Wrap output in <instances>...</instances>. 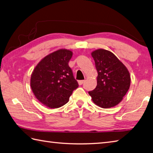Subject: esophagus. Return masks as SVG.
Here are the masks:
<instances>
[{
    "label": "esophagus",
    "mask_w": 153,
    "mask_h": 153,
    "mask_svg": "<svg viewBox=\"0 0 153 153\" xmlns=\"http://www.w3.org/2000/svg\"><path fill=\"white\" fill-rule=\"evenodd\" d=\"M84 82L85 80H79V81H78V84L79 85H82L84 83Z\"/></svg>",
    "instance_id": "obj_1"
}]
</instances>
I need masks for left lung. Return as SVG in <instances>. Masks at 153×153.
<instances>
[{
	"label": "left lung",
	"mask_w": 153,
	"mask_h": 153,
	"mask_svg": "<svg viewBox=\"0 0 153 153\" xmlns=\"http://www.w3.org/2000/svg\"><path fill=\"white\" fill-rule=\"evenodd\" d=\"M98 71L97 86L88 91L98 106L109 108L123 100L130 85V76L125 65L108 50L100 49L91 53Z\"/></svg>",
	"instance_id": "obj_1"
}]
</instances>
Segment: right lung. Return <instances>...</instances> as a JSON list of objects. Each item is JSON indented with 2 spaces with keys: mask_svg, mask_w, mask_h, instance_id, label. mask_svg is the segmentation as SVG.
<instances>
[{
  "mask_svg": "<svg viewBox=\"0 0 153 153\" xmlns=\"http://www.w3.org/2000/svg\"><path fill=\"white\" fill-rule=\"evenodd\" d=\"M73 53L59 49L47 55L38 63L30 77V87L39 101L50 108L68 103L74 90L78 88L68 65Z\"/></svg>",
  "mask_w": 153,
  "mask_h": 153,
  "instance_id": "right-lung-1",
  "label": "right lung"
}]
</instances>
